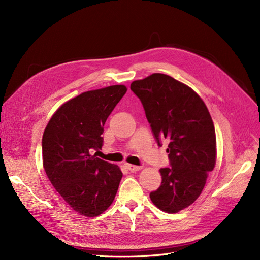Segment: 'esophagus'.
I'll use <instances>...</instances> for the list:
<instances>
[{
	"label": "esophagus",
	"mask_w": 260,
	"mask_h": 260,
	"mask_svg": "<svg viewBox=\"0 0 260 260\" xmlns=\"http://www.w3.org/2000/svg\"><path fill=\"white\" fill-rule=\"evenodd\" d=\"M125 168H127L129 171L131 172H135V171H139L141 169L140 166H135V165H131V164H125Z\"/></svg>",
	"instance_id": "obj_1"
}]
</instances>
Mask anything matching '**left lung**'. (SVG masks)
<instances>
[{"instance_id":"obj_1","label":"left lung","mask_w":260,"mask_h":260,"mask_svg":"<svg viewBox=\"0 0 260 260\" xmlns=\"http://www.w3.org/2000/svg\"><path fill=\"white\" fill-rule=\"evenodd\" d=\"M143 105L153 135L168 143L170 167L161 168V184L149 198L160 210L175 214L201 195L216 165V133L208 109L190 86L164 74L131 83Z\"/></svg>"}]
</instances>
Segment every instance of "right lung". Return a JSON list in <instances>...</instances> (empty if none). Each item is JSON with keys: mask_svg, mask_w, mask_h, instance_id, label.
<instances>
[{"mask_svg": "<svg viewBox=\"0 0 260 260\" xmlns=\"http://www.w3.org/2000/svg\"><path fill=\"white\" fill-rule=\"evenodd\" d=\"M127 92L122 84L83 92L52 116L42 138L43 167L51 183L79 215L96 217L115 199L122 172L96 157L104 124Z\"/></svg>", "mask_w": 260, "mask_h": 260, "instance_id": "right-lung-1", "label": "right lung"}]
</instances>
